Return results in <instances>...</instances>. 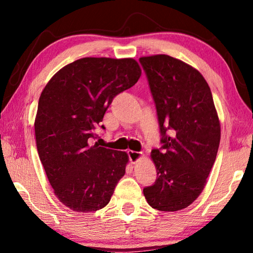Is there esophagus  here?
Returning a JSON list of instances; mask_svg holds the SVG:
<instances>
[{"mask_svg":"<svg viewBox=\"0 0 253 253\" xmlns=\"http://www.w3.org/2000/svg\"><path fill=\"white\" fill-rule=\"evenodd\" d=\"M128 154V158H129V161L132 163L135 164L138 160L141 159V152H137V151H132V150H129V151H127Z\"/></svg>","mask_w":253,"mask_h":253,"instance_id":"34e87169","label":"esophagus"}]
</instances>
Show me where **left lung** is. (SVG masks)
Segmentation results:
<instances>
[{
    "label": "left lung",
    "instance_id": "1",
    "mask_svg": "<svg viewBox=\"0 0 253 253\" xmlns=\"http://www.w3.org/2000/svg\"><path fill=\"white\" fill-rule=\"evenodd\" d=\"M157 107L160 149L152 150L158 177L143 188L148 203L174 212L196 200L207 184L221 140L213 96L197 69L159 54L139 58Z\"/></svg>",
    "mask_w": 253,
    "mask_h": 253
}]
</instances>
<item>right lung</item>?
<instances>
[{"mask_svg":"<svg viewBox=\"0 0 253 253\" xmlns=\"http://www.w3.org/2000/svg\"><path fill=\"white\" fill-rule=\"evenodd\" d=\"M141 69L132 58L84 57L60 69L40 95L35 122L39 158L55 196L89 213L110 202L125 174L127 153L91 146L113 99L131 88Z\"/></svg>","mask_w":253,"mask_h":253,"instance_id":"obj_1","label":"right lung"}]
</instances>
